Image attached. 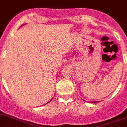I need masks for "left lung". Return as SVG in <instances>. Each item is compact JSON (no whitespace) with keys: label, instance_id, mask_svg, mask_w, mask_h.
<instances>
[{"label":"left lung","instance_id":"left-lung-1","mask_svg":"<svg viewBox=\"0 0 127 127\" xmlns=\"http://www.w3.org/2000/svg\"><path fill=\"white\" fill-rule=\"evenodd\" d=\"M91 103H97V101H91Z\"/></svg>","mask_w":127,"mask_h":127}]
</instances>
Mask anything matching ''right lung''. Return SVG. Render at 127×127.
<instances>
[{
  "mask_svg": "<svg viewBox=\"0 0 127 127\" xmlns=\"http://www.w3.org/2000/svg\"><path fill=\"white\" fill-rule=\"evenodd\" d=\"M23 25H24V24H23ZM52 99H53V97H52V99H51V100H50V101H48V103H50V102L51 101H52ZM47 103H46V104H47Z\"/></svg>",
  "mask_w": 127,
  "mask_h": 127,
  "instance_id": "obj_1",
  "label": "right lung"
}]
</instances>
